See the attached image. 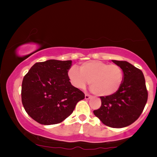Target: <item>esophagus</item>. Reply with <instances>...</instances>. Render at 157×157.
<instances>
[{
	"label": "esophagus",
	"instance_id": "1",
	"mask_svg": "<svg viewBox=\"0 0 157 157\" xmlns=\"http://www.w3.org/2000/svg\"><path fill=\"white\" fill-rule=\"evenodd\" d=\"M90 98H91V95H89V94H85V98H86V99H89Z\"/></svg>",
	"mask_w": 157,
	"mask_h": 157
}]
</instances>
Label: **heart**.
I'll use <instances>...</instances> for the list:
<instances>
[{"label":"heart","instance_id":"1","mask_svg":"<svg viewBox=\"0 0 157 157\" xmlns=\"http://www.w3.org/2000/svg\"><path fill=\"white\" fill-rule=\"evenodd\" d=\"M70 82L77 89H83L89 81L91 90L97 96L114 94L120 89L124 80V72L117 64L92 60L83 62L79 66H71L68 70Z\"/></svg>","mask_w":157,"mask_h":157}]
</instances>
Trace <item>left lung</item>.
Here are the masks:
<instances>
[{
  "instance_id": "8db88e82",
  "label": "left lung",
  "mask_w": 157,
  "mask_h": 157,
  "mask_svg": "<svg viewBox=\"0 0 157 157\" xmlns=\"http://www.w3.org/2000/svg\"><path fill=\"white\" fill-rule=\"evenodd\" d=\"M124 72L123 83L114 94L100 96L101 106L94 113L105 125L123 128L134 123L144 109L148 91L142 71L125 61L112 60Z\"/></svg>"
}]
</instances>
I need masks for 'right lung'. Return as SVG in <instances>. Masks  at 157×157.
<instances>
[{
  "mask_svg": "<svg viewBox=\"0 0 157 157\" xmlns=\"http://www.w3.org/2000/svg\"><path fill=\"white\" fill-rule=\"evenodd\" d=\"M71 61L48 60L36 63L23 77L21 100L32 119L44 125L61 123L85 98L69 81Z\"/></svg>",
  "mask_w": 157,
  "mask_h": 157,
  "instance_id": "right-lung-1",
  "label": "right lung"
}]
</instances>
